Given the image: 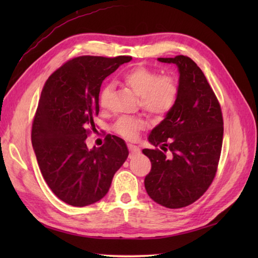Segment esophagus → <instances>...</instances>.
I'll use <instances>...</instances> for the list:
<instances>
[{
    "instance_id": "esophagus-1",
    "label": "esophagus",
    "mask_w": 258,
    "mask_h": 258,
    "mask_svg": "<svg viewBox=\"0 0 258 258\" xmlns=\"http://www.w3.org/2000/svg\"><path fill=\"white\" fill-rule=\"evenodd\" d=\"M127 147H128V150H130V152H131V155L140 154V152H141L140 147H138V146L134 145V144H127Z\"/></svg>"
}]
</instances>
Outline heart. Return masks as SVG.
I'll return each mask as SVG.
<instances>
[{"label":"heart","mask_w":258,"mask_h":258,"mask_svg":"<svg viewBox=\"0 0 258 258\" xmlns=\"http://www.w3.org/2000/svg\"><path fill=\"white\" fill-rule=\"evenodd\" d=\"M122 82L139 96L140 106L154 116H164L174 107L177 101L179 87L172 75H160L155 70L136 67L122 75ZM112 92V85H105L101 91L100 104L106 107ZM145 122L136 117H120L113 128L125 139H134L143 130Z\"/></svg>","instance_id":"b5f03b06"}]
</instances>
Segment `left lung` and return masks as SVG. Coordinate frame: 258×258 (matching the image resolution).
Returning a JSON list of instances; mask_svg holds the SVG:
<instances>
[{"mask_svg": "<svg viewBox=\"0 0 258 258\" xmlns=\"http://www.w3.org/2000/svg\"><path fill=\"white\" fill-rule=\"evenodd\" d=\"M173 63L179 73L178 97L165 118L152 130L144 149L152 163L144 185L157 204L180 208L197 201L210 187L223 144V116L215 93L197 64L187 56L157 58ZM169 150L167 157L165 152Z\"/></svg>", "mask_w": 258, "mask_h": 258, "instance_id": "left-lung-1", "label": "left lung"}]
</instances>
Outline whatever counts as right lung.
Returning <instances> with one entry per match:
<instances>
[{"instance_id": "obj_1", "label": "right lung", "mask_w": 258, "mask_h": 258, "mask_svg": "<svg viewBox=\"0 0 258 258\" xmlns=\"http://www.w3.org/2000/svg\"><path fill=\"white\" fill-rule=\"evenodd\" d=\"M131 56H79L56 70L43 87L32 125V145L48 187L69 205L83 207L107 194L128 156L125 142L107 135L101 147L86 145L95 130L101 85Z\"/></svg>"}]
</instances>
